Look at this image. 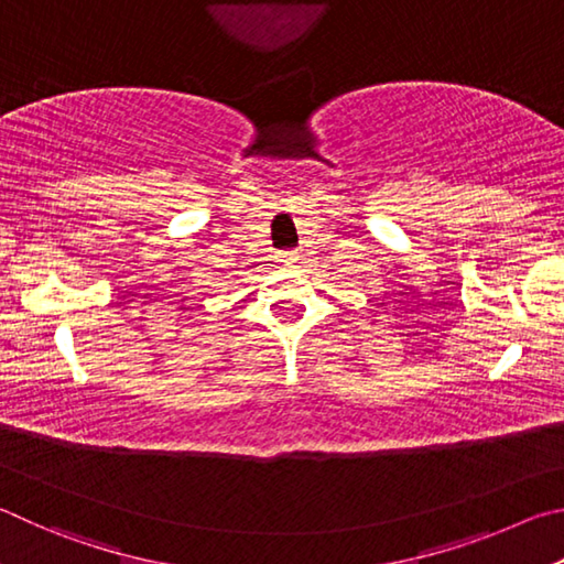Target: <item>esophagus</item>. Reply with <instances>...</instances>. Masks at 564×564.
<instances>
[{"label":"esophagus","instance_id":"1","mask_svg":"<svg viewBox=\"0 0 564 564\" xmlns=\"http://www.w3.org/2000/svg\"><path fill=\"white\" fill-rule=\"evenodd\" d=\"M282 262H288V264H294V262H300V252H284L282 254Z\"/></svg>","mask_w":564,"mask_h":564}]
</instances>
